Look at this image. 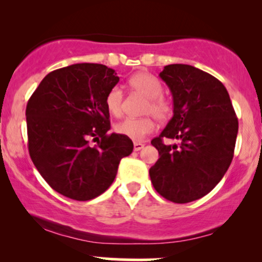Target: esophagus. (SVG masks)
<instances>
[{"instance_id": "obj_1", "label": "esophagus", "mask_w": 262, "mask_h": 262, "mask_svg": "<svg viewBox=\"0 0 262 262\" xmlns=\"http://www.w3.org/2000/svg\"><path fill=\"white\" fill-rule=\"evenodd\" d=\"M144 148V144L143 143H134V151H139Z\"/></svg>"}]
</instances>
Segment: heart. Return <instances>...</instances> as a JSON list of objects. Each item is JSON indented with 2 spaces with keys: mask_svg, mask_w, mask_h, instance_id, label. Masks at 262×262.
Segmentation results:
<instances>
[{
  "mask_svg": "<svg viewBox=\"0 0 262 262\" xmlns=\"http://www.w3.org/2000/svg\"><path fill=\"white\" fill-rule=\"evenodd\" d=\"M129 86L134 92L139 93L146 98L143 113L151 114L158 121H165L172 113V103L167 97L162 95L161 81L149 73H138L128 81ZM123 91L121 87L114 86L107 92L104 103L107 111L114 117H119L123 111ZM155 129V123L151 117L143 118H125L117 123L114 130L116 133L124 135L129 139L139 141L151 133Z\"/></svg>",
  "mask_w": 262,
  "mask_h": 262,
  "instance_id": "b5f03b06",
  "label": "heart"
}]
</instances>
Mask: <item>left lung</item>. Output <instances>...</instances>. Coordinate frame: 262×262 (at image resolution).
Returning <instances> with one entry per match:
<instances>
[{
  "instance_id": "8db88e82",
  "label": "left lung",
  "mask_w": 262,
  "mask_h": 262,
  "mask_svg": "<svg viewBox=\"0 0 262 262\" xmlns=\"http://www.w3.org/2000/svg\"><path fill=\"white\" fill-rule=\"evenodd\" d=\"M160 77L172 93L173 116L151 140L160 158L149 175L164 198L192 202L209 193L229 169L239 123L227 89L210 74L172 64ZM164 139L179 144L166 146Z\"/></svg>"
}]
</instances>
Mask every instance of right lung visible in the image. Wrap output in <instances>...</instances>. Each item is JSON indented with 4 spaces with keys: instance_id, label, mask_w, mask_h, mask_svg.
I'll list each match as a JSON object with an SVG mask.
<instances>
[{
    "instance_id": "add662e5",
    "label": "right lung",
    "mask_w": 262,
    "mask_h": 262,
    "mask_svg": "<svg viewBox=\"0 0 262 262\" xmlns=\"http://www.w3.org/2000/svg\"><path fill=\"white\" fill-rule=\"evenodd\" d=\"M113 69L74 64L49 73L27 103L28 150L33 164L53 189L75 201L100 196L112 185L119 162L133 141L108 134L104 98L118 83ZM91 137L98 140L90 147Z\"/></svg>"
}]
</instances>
